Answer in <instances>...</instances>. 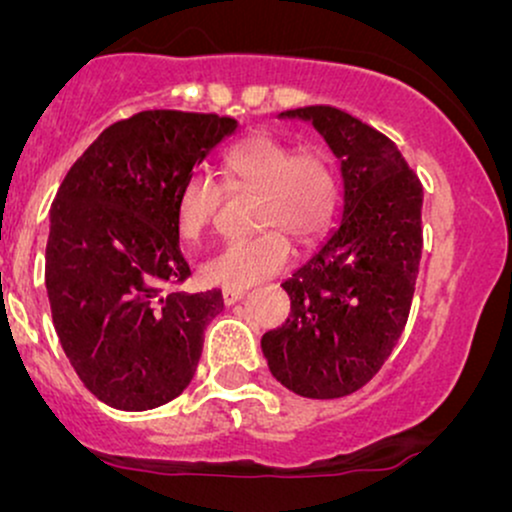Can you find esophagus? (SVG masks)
<instances>
[{
	"mask_svg": "<svg viewBox=\"0 0 512 512\" xmlns=\"http://www.w3.org/2000/svg\"><path fill=\"white\" fill-rule=\"evenodd\" d=\"M221 298L226 305H233V303H238L240 298H245V291L243 289H226L221 293Z\"/></svg>",
	"mask_w": 512,
	"mask_h": 512,
	"instance_id": "obj_1",
	"label": "esophagus"
}]
</instances>
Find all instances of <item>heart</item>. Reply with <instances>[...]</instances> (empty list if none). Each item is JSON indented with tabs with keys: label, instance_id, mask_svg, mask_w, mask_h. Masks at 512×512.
<instances>
[{
	"label": "heart",
	"instance_id": "heart-1",
	"mask_svg": "<svg viewBox=\"0 0 512 512\" xmlns=\"http://www.w3.org/2000/svg\"><path fill=\"white\" fill-rule=\"evenodd\" d=\"M221 182L231 195H252L255 236L231 240L204 262L209 284L248 289L286 267L291 245H313L325 236L339 207V173L322 144L291 146L289 139L255 132L221 158ZM223 187L204 173L182 180L175 195V221L182 236L197 238L214 223Z\"/></svg>",
	"mask_w": 512,
	"mask_h": 512
}]
</instances>
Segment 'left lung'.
Returning <instances> with one entry per match:
<instances>
[{"mask_svg":"<svg viewBox=\"0 0 512 512\" xmlns=\"http://www.w3.org/2000/svg\"><path fill=\"white\" fill-rule=\"evenodd\" d=\"M313 122L342 161V221L286 279L291 315L262 337L281 385L310 399L361 390L407 325L424 231V187L383 132L332 105L281 113Z\"/></svg>","mask_w":512,"mask_h":512,"instance_id":"left-lung-1","label":"left lung"}]
</instances>
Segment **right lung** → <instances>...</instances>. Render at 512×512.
Masks as SVG:
<instances>
[{"mask_svg": "<svg viewBox=\"0 0 512 512\" xmlns=\"http://www.w3.org/2000/svg\"><path fill=\"white\" fill-rule=\"evenodd\" d=\"M233 117L144 110L103 129L64 175L45 250L52 322L86 390L144 411L190 385L221 291L185 293L175 195Z\"/></svg>", "mask_w": 512, "mask_h": 512, "instance_id": "right-lung-1", "label": "right lung"}]
</instances>
